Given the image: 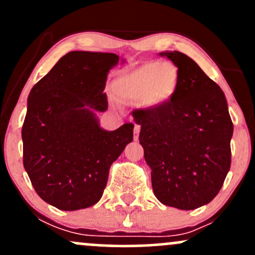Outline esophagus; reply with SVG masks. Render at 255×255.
<instances>
[{
  "instance_id": "1",
  "label": "esophagus",
  "mask_w": 255,
  "mask_h": 255,
  "mask_svg": "<svg viewBox=\"0 0 255 255\" xmlns=\"http://www.w3.org/2000/svg\"><path fill=\"white\" fill-rule=\"evenodd\" d=\"M139 134H140V126L135 125V127H134V140L139 139Z\"/></svg>"
}]
</instances>
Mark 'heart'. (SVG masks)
I'll list each match as a JSON object with an SVG mask.
<instances>
[{
  "label": "heart",
  "instance_id": "1",
  "mask_svg": "<svg viewBox=\"0 0 255 255\" xmlns=\"http://www.w3.org/2000/svg\"><path fill=\"white\" fill-rule=\"evenodd\" d=\"M180 73L170 62H146L115 81V92L125 101H141L142 107L158 109L176 92Z\"/></svg>",
  "mask_w": 255,
  "mask_h": 255
}]
</instances>
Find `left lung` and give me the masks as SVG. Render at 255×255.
<instances>
[{
	"instance_id": "obj_1",
	"label": "left lung",
	"mask_w": 255,
	"mask_h": 255,
	"mask_svg": "<svg viewBox=\"0 0 255 255\" xmlns=\"http://www.w3.org/2000/svg\"><path fill=\"white\" fill-rule=\"evenodd\" d=\"M178 68L174 97L158 109L135 110L152 189L166 206L194 210L213 200L230 169L231 122L224 92L191 57L159 52Z\"/></svg>"
}]
</instances>
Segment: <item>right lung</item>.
I'll return each instance as SVG.
<instances>
[{
	"label": "right lung",
	"mask_w": 255,
	"mask_h": 255,
	"mask_svg": "<svg viewBox=\"0 0 255 255\" xmlns=\"http://www.w3.org/2000/svg\"><path fill=\"white\" fill-rule=\"evenodd\" d=\"M116 54L71 51L32 87L21 130L24 168L37 194L63 211L101 200L110 165L133 141V124L105 130L97 113L108 109Z\"/></svg>",
	"instance_id": "right-lung-1"
}]
</instances>
